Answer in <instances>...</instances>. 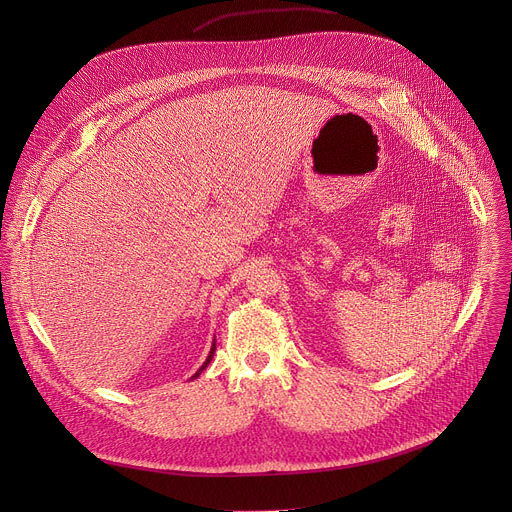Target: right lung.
<instances>
[{
  "label": "right lung",
  "mask_w": 512,
  "mask_h": 512,
  "mask_svg": "<svg viewBox=\"0 0 512 512\" xmlns=\"http://www.w3.org/2000/svg\"><path fill=\"white\" fill-rule=\"evenodd\" d=\"M214 342H216V340H214ZM214 342H212V348H210V352H208V356H206V360H204V364H202V367H200V369H198V371H196V375H194V377H192V379H196V377H198V375H200V373H202V371H204V369H206V367H208V362H210V360H212V356H214V350H216V344H214Z\"/></svg>",
  "instance_id": "1"
}]
</instances>
